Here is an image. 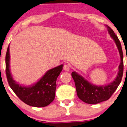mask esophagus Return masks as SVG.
<instances>
[{
    "instance_id": "obj_1",
    "label": "esophagus",
    "mask_w": 127,
    "mask_h": 127,
    "mask_svg": "<svg viewBox=\"0 0 127 127\" xmlns=\"http://www.w3.org/2000/svg\"><path fill=\"white\" fill-rule=\"evenodd\" d=\"M63 69L66 71H69L70 70V65L68 64H64L63 66Z\"/></svg>"
}]
</instances>
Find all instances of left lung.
<instances>
[{
  "mask_svg": "<svg viewBox=\"0 0 127 127\" xmlns=\"http://www.w3.org/2000/svg\"><path fill=\"white\" fill-rule=\"evenodd\" d=\"M107 27L111 36L115 41L121 57L118 75L115 80L107 86H97L88 82L83 77L77 74L75 71L71 73V76L75 84L77 96L84 102L90 104H96L109 100L120 85L123 77V54L121 43L112 29L109 26H107Z\"/></svg>",
  "mask_w": 127,
  "mask_h": 127,
  "instance_id": "8db88e82",
  "label": "left lung"
}]
</instances>
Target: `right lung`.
Returning <instances> with one entry per match:
<instances>
[{"mask_svg":"<svg viewBox=\"0 0 127 127\" xmlns=\"http://www.w3.org/2000/svg\"><path fill=\"white\" fill-rule=\"evenodd\" d=\"M9 48L5 55V74L9 86L22 102L36 107L47 106L55 98L56 80L63 70V65L48 70L43 77L34 86L29 88L18 84L12 78L9 70Z\"/></svg>","mask_w":127,"mask_h":127,"instance_id":"right-lung-1","label":"right lung"}]
</instances>
